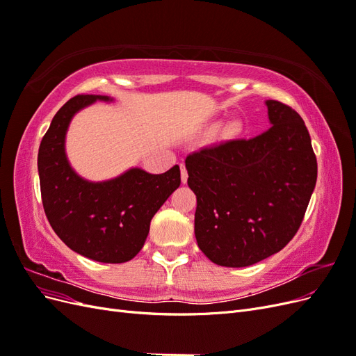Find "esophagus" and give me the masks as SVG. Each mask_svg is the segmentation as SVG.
I'll list each match as a JSON object with an SVG mask.
<instances>
[{
  "label": "esophagus",
  "instance_id": "1",
  "mask_svg": "<svg viewBox=\"0 0 356 356\" xmlns=\"http://www.w3.org/2000/svg\"><path fill=\"white\" fill-rule=\"evenodd\" d=\"M187 179H188L187 169H186V166H184V165H181V181H182V184H186Z\"/></svg>",
  "mask_w": 356,
  "mask_h": 356
}]
</instances>
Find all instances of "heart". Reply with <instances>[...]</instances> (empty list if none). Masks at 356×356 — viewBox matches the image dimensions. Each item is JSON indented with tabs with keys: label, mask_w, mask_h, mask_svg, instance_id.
I'll return each mask as SVG.
<instances>
[{
	"label": "heart",
	"mask_w": 356,
	"mask_h": 356,
	"mask_svg": "<svg viewBox=\"0 0 356 356\" xmlns=\"http://www.w3.org/2000/svg\"><path fill=\"white\" fill-rule=\"evenodd\" d=\"M232 129H233V131H234V129H236V126H232Z\"/></svg>",
	"instance_id": "1"
}]
</instances>
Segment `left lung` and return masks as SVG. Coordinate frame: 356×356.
<instances>
[{"label": "left lung", "mask_w": 356, "mask_h": 356, "mask_svg": "<svg viewBox=\"0 0 356 356\" xmlns=\"http://www.w3.org/2000/svg\"><path fill=\"white\" fill-rule=\"evenodd\" d=\"M272 127L187 156L188 187L197 207L200 251L224 267H246L279 252L294 238L314 193L318 163L303 118L266 101Z\"/></svg>", "instance_id": "obj_1"}]
</instances>
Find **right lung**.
Segmentation results:
<instances>
[{
    "label": "right lung",
    "mask_w": 356,
    "mask_h": 356,
    "mask_svg": "<svg viewBox=\"0 0 356 356\" xmlns=\"http://www.w3.org/2000/svg\"><path fill=\"white\" fill-rule=\"evenodd\" d=\"M99 95H77L53 117L38 149L42 208L51 229L77 254L99 263H126L141 251L149 222L181 184L179 166L153 175L134 168L104 182L79 177L68 163L65 135L74 114Z\"/></svg>",
    "instance_id": "add662e5"
}]
</instances>
